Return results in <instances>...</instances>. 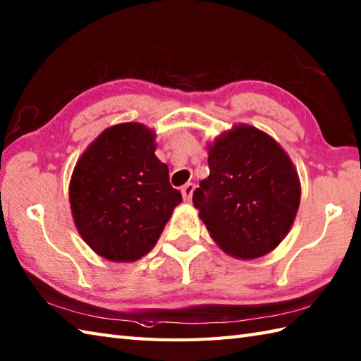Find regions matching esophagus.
I'll list each match as a JSON object with an SVG mask.
<instances>
[{
	"label": "esophagus",
	"mask_w": 361,
	"mask_h": 361,
	"mask_svg": "<svg viewBox=\"0 0 361 361\" xmlns=\"http://www.w3.org/2000/svg\"><path fill=\"white\" fill-rule=\"evenodd\" d=\"M194 189H195V185H194V183H186V185L183 186V189H181V194H183V198H185L186 202H189L190 198H192Z\"/></svg>",
	"instance_id": "34e87169"
}]
</instances>
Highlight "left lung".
<instances>
[{"instance_id": "obj_1", "label": "left lung", "mask_w": 361, "mask_h": 361, "mask_svg": "<svg viewBox=\"0 0 361 361\" xmlns=\"http://www.w3.org/2000/svg\"><path fill=\"white\" fill-rule=\"evenodd\" d=\"M209 176L192 202L211 237L228 255L255 259L274 250L296 217V169L273 137L250 126L209 147Z\"/></svg>"}]
</instances>
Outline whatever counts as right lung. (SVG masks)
<instances>
[{"instance_id":"add662e5","label":"right lung","mask_w":361,"mask_h":361,"mask_svg":"<svg viewBox=\"0 0 361 361\" xmlns=\"http://www.w3.org/2000/svg\"><path fill=\"white\" fill-rule=\"evenodd\" d=\"M153 141L155 133L141 124L114 126L74 167L70 202L75 226L99 256L114 262L147 255L183 200Z\"/></svg>"}]
</instances>
